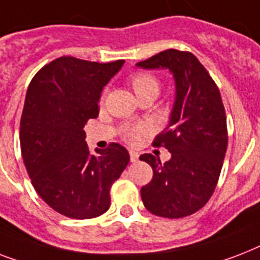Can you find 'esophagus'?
Listing matches in <instances>:
<instances>
[{
  "label": "esophagus",
  "mask_w": 260,
  "mask_h": 260,
  "mask_svg": "<svg viewBox=\"0 0 260 260\" xmlns=\"http://www.w3.org/2000/svg\"><path fill=\"white\" fill-rule=\"evenodd\" d=\"M129 156H131V162H138L139 160V154L135 152V151H129Z\"/></svg>",
  "instance_id": "34e87169"
}]
</instances>
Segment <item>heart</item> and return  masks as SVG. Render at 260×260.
<instances>
[{"mask_svg":"<svg viewBox=\"0 0 260 260\" xmlns=\"http://www.w3.org/2000/svg\"><path fill=\"white\" fill-rule=\"evenodd\" d=\"M131 85L134 87V91L139 97V100H142L144 97H150L159 94L160 90V81H159L154 74L151 73H136L131 77ZM146 131L144 125H129L125 126L124 129V138L131 143L138 142L140 135Z\"/></svg>","mask_w":260,"mask_h":260,"instance_id":"heart-1","label":"heart"}]
</instances>
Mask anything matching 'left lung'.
<instances>
[{
    "mask_svg": "<svg viewBox=\"0 0 260 260\" xmlns=\"http://www.w3.org/2000/svg\"><path fill=\"white\" fill-rule=\"evenodd\" d=\"M143 69H169L175 81L170 122L154 140L171 154L166 163L144 154L154 177L143 186V204L155 216L181 218L212 197L228 146L225 109L217 85L191 52L166 50L139 62Z\"/></svg>",
    "mask_w": 260,
    "mask_h": 260,
    "instance_id": "1",
    "label": "left lung"
}]
</instances>
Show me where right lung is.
I'll return each mask as SVG.
<instances>
[{
  "label": "right lung",
  "instance_id": "obj_1",
  "mask_svg": "<svg viewBox=\"0 0 260 260\" xmlns=\"http://www.w3.org/2000/svg\"><path fill=\"white\" fill-rule=\"evenodd\" d=\"M122 64L60 56L40 69L26 90L20 121L24 165L43 201L66 217L105 213L110 187L129 163L118 143L91 154L83 131L98 116L102 89Z\"/></svg>",
  "mask_w": 260,
  "mask_h": 260
}]
</instances>
